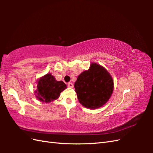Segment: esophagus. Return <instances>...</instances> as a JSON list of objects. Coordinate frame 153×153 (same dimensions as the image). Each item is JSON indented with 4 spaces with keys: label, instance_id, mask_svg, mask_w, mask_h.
Segmentation results:
<instances>
[{
    "label": "esophagus",
    "instance_id": "esophagus-1",
    "mask_svg": "<svg viewBox=\"0 0 153 153\" xmlns=\"http://www.w3.org/2000/svg\"><path fill=\"white\" fill-rule=\"evenodd\" d=\"M68 86L69 87H71V88H72V87H74V84L72 83H68Z\"/></svg>",
    "mask_w": 153,
    "mask_h": 153
}]
</instances>
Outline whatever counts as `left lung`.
<instances>
[{
	"instance_id": "obj_1",
	"label": "left lung",
	"mask_w": 153,
	"mask_h": 153,
	"mask_svg": "<svg viewBox=\"0 0 153 153\" xmlns=\"http://www.w3.org/2000/svg\"><path fill=\"white\" fill-rule=\"evenodd\" d=\"M74 87L79 102L86 108L95 109L108 101L113 91L114 82L106 69L92 63L88 70L77 77Z\"/></svg>"
}]
</instances>
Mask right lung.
Here are the masks:
<instances>
[{
  "label": "right lung",
  "mask_w": 153,
  "mask_h": 153,
  "mask_svg": "<svg viewBox=\"0 0 153 153\" xmlns=\"http://www.w3.org/2000/svg\"><path fill=\"white\" fill-rule=\"evenodd\" d=\"M37 98L42 102H50L59 97L60 93L66 88L62 81L58 82L51 74H47L38 80Z\"/></svg>",
  "instance_id": "add662e5"
}]
</instances>
